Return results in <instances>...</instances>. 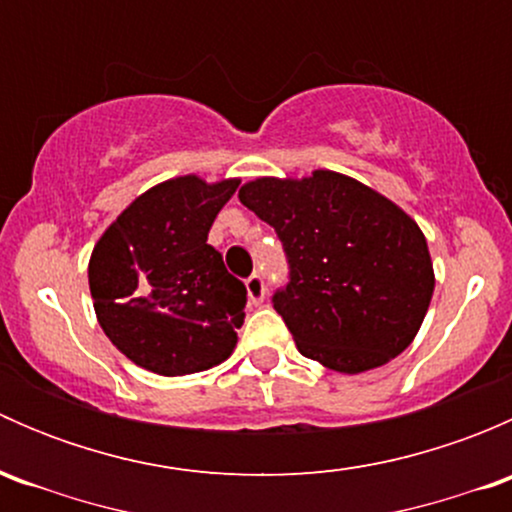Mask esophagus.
I'll list each match as a JSON object with an SVG mask.
<instances>
[{"label": "esophagus", "instance_id": "1", "mask_svg": "<svg viewBox=\"0 0 512 512\" xmlns=\"http://www.w3.org/2000/svg\"><path fill=\"white\" fill-rule=\"evenodd\" d=\"M245 287H247V294H250V302L252 304H262V302H265L267 287H265V277H262L260 272H255V275L247 277Z\"/></svg>", "mask_w": 512, "mask_h": 512}]
</instances>
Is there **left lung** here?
<instances>
[{"label":"left lung","instance_id":"obj_1","mask_svg":"<svg viewBox=\"0 0 512 512\" xmlns=\"http://www.w3.org/2000/svg\"><path fill=\"white\" fill-rule=\"evenodd\" d=\"M237 198L280 237L289 280L272 304L307 359L359 374L409 347L431 302L433 265L404 210L332 170L252 180Z\"/></svg>","mask_w":512,"mask_h":512}]
</instances>
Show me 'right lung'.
<instances>
[{
    "instance_id": "obj_1",
    "label": "right lung",
    "mask_w": 512,
    "mask_h": 512,
    "mask_svg": "<svg viewBox=\"0 0 512 512\" xmlns=\"http://www.w3.org/2000/svg\"><path fill=\"white\" fill-rule=\"evenodd\" d=\"M240 180H165L133 200L96 242L89 287L106 337L163 376L227 359L245 322L247 289L208 245Z\"/></svg>"
}]
</instances>
